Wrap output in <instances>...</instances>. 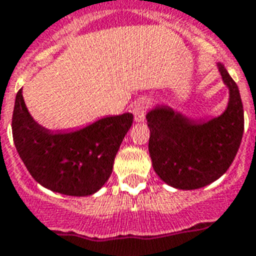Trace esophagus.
<instances>
[{
  "label": "esophagus",
  "mask_w": 256,
  "mask_h": 256,
  "mask_svg": "<svg viewBox=\"0 0 256 256\" xmlns=\"http://www.w3.org/2000/svg\"><path fill=\"white\" fill-rule=\"evenodd\" d=\"M148 108H150L148 100H146V98L138 100V101L134 104V108H132V113H134L135 121L136 122L144 121Z\"/></svg>",
  "instance_id": "1"
}]
</instances>
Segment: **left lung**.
I'll return each instance as SVG.
<instances>
[{
    "mask_svg": "<svg viewBox=\"0 0 256 256\" xmlns=\"http://www.w3.org/2000/svg\"><path fill=\"white\" fill-rule=\"evenodd\" d=\"M230 98L226 110L208 122L182 117L167 106L146 116L148 151L158 176L178 189H198L221 178L236 158L242 140L244 116L240 89L218 64Z\"/></svg>",
    "mask_w": 256,
    "mask_h": 256,
    "instance_id": "left-lung-1",
    "label": "left lung"
}]
</instances>
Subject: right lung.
<instances>
[{"mask_svg":"<svg viewBox=\"0 0 256 256\" xmlns=\"http://www.w3.org/2000/svg\"><path fill=\"white\" fill-rule=\"evenodd\" d=\"M132 120V113H124L78 132H52L31 118L20 89L12 130L16 151L35 182L67 196H89L112 175L114 158Z\"/></svg>","mask_w":256,"mask_h":256,"instance_id":"right-lung-1","label":"right lung"}]
</instances>
